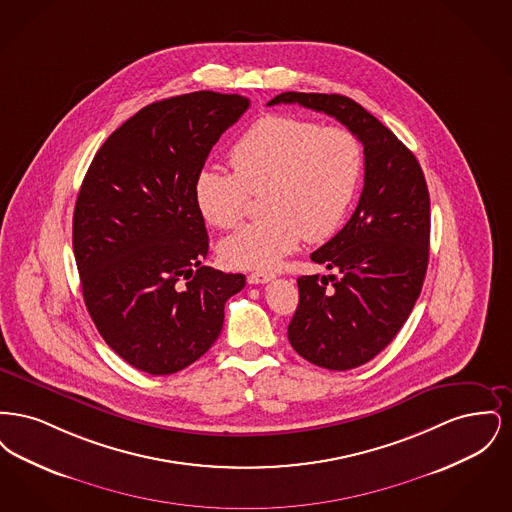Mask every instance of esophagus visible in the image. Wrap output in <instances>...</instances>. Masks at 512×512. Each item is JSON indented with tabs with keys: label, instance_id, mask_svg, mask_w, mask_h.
<instances>
[{
	"label": "esophagus",
	"instance_id": "esophagus-1",
	"mask_svg": "<svg viewBox=\"0 0 512 512\" xmlns=\"http://www.w3.org/2000/svg\"><path fill=\"white\" fill-rule=\"evenodd\" d=\"M272 278H274L272 272H251V274L247 276V282H249V284H267Z\"/></svg>",
	"mask_w": 512,
	"mask_h": 512
}]
</instances>
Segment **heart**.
<instances>
[{"instance_id": "obj_1", "label": "heart", "mask_w": 512, "mask_h": 512, "mask_svg": "<svg viewBox=\"0 0 512 512\" xmlns=\"http://www.w3.org/2000/svg\"><path fill=\"white\" fill-rule=\"evenodd\" d=\"M230 165L234 172L197 174V209L228 230L244 220L249 194H261L265 217L226 238L220 255L232 267L272 268L301 238L322 242L334 234L357 194L365 157L347 128L267 115L230 149Z\"/></svg>"}]
</instances>
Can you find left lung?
I'll list each match as a JSON object with an SVG mask.
<instances>
[{"mask_svg": "<svg viewBox=\"0 0 512 512\" xmlns=\"http://www.w3.org/2000/svg\"><path fill=\"white\" fill-rule=\"evenodd\" d=\"M299 103L347 126L365 147V188L340 232L311 261L336 270L301 276L288 326L293 349L313 365L351 370L388 347L411 315L430 255V195L411 149L357 101L284 92L267 105Z\"/></svg>", "mask_w": 512, "mask_h": 512, "instance_id": "8db88e82", "label": "left lung"}]
</instances>
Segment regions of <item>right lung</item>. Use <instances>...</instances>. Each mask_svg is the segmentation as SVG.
<instances>
[{"instance_id": "add662e5", "label": "right lung", "mask_w": 512, "mask_h": 512, "mask_svg": "<svg viewBox=\"0 0 512 512\" xmlns=\"http://www.w3.org/2000/svg\"><path fill=\"white\" fill-rule=\"evenodd\" d=\"M249 99L194 92L161 99L99 147L80 186L73 249L86 309L128 365L153 376L195 363L219 338L244 274L203 267L209 251L194 186Z\"/></svg>"}]
</instances>
